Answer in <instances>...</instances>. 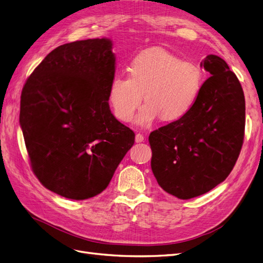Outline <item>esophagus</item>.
I'll return each instance as SVG.
<instances>
[{
    "label": "esophagus",
    "mask_w": 263,
    "mask_h": 263,
    "mask_svg": "<svg viewBox=\"0 0 263 263\" xmlns=\"http://www.w3.org/2000/svg\"><path fill=\"white\" fill-rule=\"evenodd\" d=\"M135 139H136V142H142L145 140V137H144V135H142V134H137L136 138H135Z\"/></svg>",
    "instance_id": "1"
}]
</instances>
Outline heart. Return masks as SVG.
Masks as SVG:
<instances>
[{"mask_svg": "<svg viewBox=\"0 0 263 263\" xmlns=\"http://www.w3.org/2000/svg\"><path fill=\"white\" fill-rule=\"evenodd\" d=\"M129 78L116 76L108 87L107 100L114 115L129 122L145 95L136 123L148 126L161 116L173 122L185 116L200 94L203 71L193 62L182 61L162 48H149L129 62Z\"/></svg>", "mask_w": 263, "mask_h": 263, "instance_id": "1", "label": "heart"}]
</instances>
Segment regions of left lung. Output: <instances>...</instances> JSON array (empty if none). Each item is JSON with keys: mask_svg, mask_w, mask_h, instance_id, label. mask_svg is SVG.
I'll list each match as a JSON object with an SVG mask.
<instances>
[{"mask_svg": "<svg viewBox=\"0 0 263 263\" xmlns=\"http://www.w3.org/2000/svg\"><path fill=\"white\" fill-rule=\"evenodd\" d=\"M206 80L190 112L149 135L151 170L166 193L200 196L224 181L239 157L246 104L241 84L224 59L209 54Z\"/></svg>", "mask_w": 263, "mask_h": 263, "instance_id": "1", "label": "left lung"}]
</instances>
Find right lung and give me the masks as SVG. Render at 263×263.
I'll return each instance as SVG.
<instances>
[{"mask_svg": "<svg viewBox=\"0 0 263 263\" xmlns=\"http://www.w3.org/2000/svg\"><path fill=\"white\" fill-rule=\"evenodd\" d=\"M112 46L107 38L61 45L22 90L20 123L31 169L46 189L71 200L103 192L135 142L108 105Z\"/></svg>", "mask_w": 263, "mask_h": 263, "instance_id": "1", "label": "right lung"}]
</instances>
